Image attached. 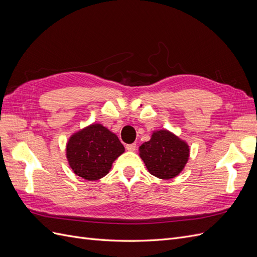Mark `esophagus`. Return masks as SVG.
<instances>
[{"label":"esophagus","mask_w":257,"mask_h":257,"mask_svg":"<svg viewBox=\"0 0 257 257\" xmlns=\"http://www.w3.org/2000/svg\"><path fill=\"white\" fill-rule=\"evenodd\" d=\"M127 151H135L136 150V144H130L125 146Z\"/></svg>","instance_id":"esophagus-1"}]
</instances>
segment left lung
Returning <instances> with one entry per match:
<instances>
[{
	"label": "left lung",
	"instance_id": "obj_1",
	"mask_svg": "<svg viewBox=\"0 0 257 257\" xmlns=\"http://www.w3.org/2000/svg\"><path fill=\"white\" fill-rule=\"evenodd\" d=\"M139 155L151 175L167 180L182 172L189 160L190 149L180 138L162 130L153 132L150 141L139 147Z\"/></svg>",
	"mask_w": 257,
	"mask_h": 257
}]
</instances>
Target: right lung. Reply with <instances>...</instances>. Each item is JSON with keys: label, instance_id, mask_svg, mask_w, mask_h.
Wrapping results in <instances>:
<instances>
[{"label": "right lung", "instance_id": "1", "mask_svg": "<svg viewBox=\"0 0 257 257\" xmlns=\"http://www.w3.org/2000/svg\"><path fill=\"white\" fill-rule=\"evenodd\" d=\"M123 152L119 138L102 124H92L77 132L66 145L69 166L77 176L89 181L106 176Z\"/></svg>", "mask_w": 257, "mask_h": 257}]
</instances>
